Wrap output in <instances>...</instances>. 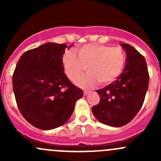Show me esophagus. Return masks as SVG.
Masks as SVG:
<instances>
[{
  "mask_svg": "<svg viewBox=\"0 0 161 161\" xmlns=\"http://www.w3.org/2000/svg\"><path fill=\"white\" fill-rule=\"evenodd\" d=\"M89 93H90V91H88V90H84V91H83V94H84V96L88 95Z\"/></svg>",
  "mask_w": 161,
  "mask_h": 161,
  "instance_id": "esophagus-1",
  "label": "esophagus"
}]
</instances>
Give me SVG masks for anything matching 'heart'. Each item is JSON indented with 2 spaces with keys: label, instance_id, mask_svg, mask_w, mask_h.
<instances>
[{
  "label": "heart",
  "instance_id": "1",
  "mask_svg": "<svg viewBox=\"0 0 161 161\" xmlns=\"http://www.w3.org/2000/svg\"><path fill=\"white\" fill-rule=\"evenodd\" d=\"M76 53L77 56L73 51H66L62 64L71 82L75 81L87 67L88 73L75 82L82 88H92L99 82L103 86L111 83L120 75L126 61L122 48L100 43L82 45L76 49Z\"/></svg>",
  "mask_w": 161,
  "mask_h": 161
}]
</instances>
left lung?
I'll return each instance as SVG.
<instances>
[{
    "label": "left lung",
    "instance_id": "left-lung-1",
    "mask_svg": "<svg viewBox=\"0 0 161 161\" xmlns=\"http://www.w3.org/2000/svg\"><path fill=\"white\" fill-rule=\"evenodd\" d=\"M121 47L127 54L124 71L110 85L97 90L100 103L92 108L99 121L112 127L125 125L136 117L143 104L150 80L145 58L131 45Z\"/></svg>",
    "mask_w": 161,
    "mask_h": 161
}]
</instances>
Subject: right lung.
I'll return each instance as SVG.
<instances>
[{"mask_svg":"<svg viewBox=\"0 0 161 161\" xmlns=\"http://www.w3.org/2000/svg\"><path fill=\"white\" fill-rule=\"evenodd\" d=\"M66 47L65 43H47L27 50L13 73L18 108L37 129L50 130L63 125L70 118L75 102L83 96L64 73Z\"/></svg>","mask_w":161,"mask_h":161,"instance_id":"1","label":"right lung"}]
</instances>
